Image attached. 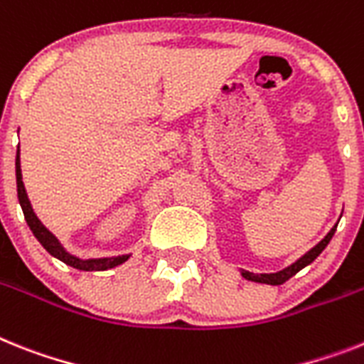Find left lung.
<instances>
[{
    "instance_id": "8db88e82",
    "label": "left lung",
    "mask_w": 364,
    "mask_h": 364,
    "mask_svg": "<svg viewBox=\"0 0 364 364\" xmlns=\"http://www.w3.org/2000/svg\"><path fill=\"white\" fill-rule=\"evenodd\" d=\"M335 229H337V224L333 225L331 231H329L326 237H323L322 240H320L314 248H311L309 252L305 253V255H301L298 261H294L291 264V267L283 268V270L279 272H274V274H253V272H246V270H240V274H242V277H246L248 281H255V283H267V285H281V283H285L287 279H291L294 274H298V272L301 270V268H305L307 264H311V262L314 261V259L318 257L320 253L323 252V248L328 246L329 240H331V237L335 235Z\"/></svg>"
}]
</instances>
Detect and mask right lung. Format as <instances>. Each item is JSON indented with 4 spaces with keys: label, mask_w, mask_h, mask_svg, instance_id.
I'll return each mask as SVG.
<instances>
[{
    "label": "right lung",
    "mask_w": 364,
    "mask_h": 364,
    "mask_svg": "<svg viewBox=\"0 0 364 364\" xmlns=\"http://www.w3.org/2000/svg\"><path fill=\"white\" fill-rule=\"evenodd\" d=\"M16 188H18V200H20L21 210H23V216H26V222L29 225V229L33 231V235L36 237V240L46 248V252L57 257L59 261H63L64 264H68L72 268H77V270L85 272H103L109 270V268H114L118 264H124L127 259L131 257L129 253L127 255H118V257H100V259H81L75 257L72 253H68L64 250L63 244L59 242V239L51 233L50 229L42 224L38 216L35 215V210L31 207V201L27 198L26 187H23V181H21V168H20V146H18L16 151Z\"/></svg>",
    "instance_id": "right-lung-1"
}]
</instances>
